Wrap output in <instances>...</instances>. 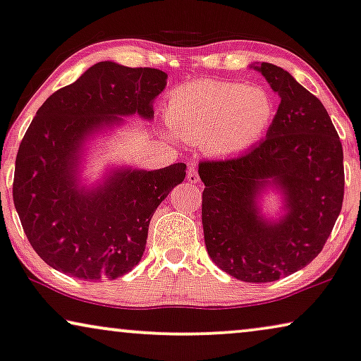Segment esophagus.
<instances>
[{
  "label": "esophagus",
  "instance_id": "esophagus-1",
  "mask_svg": "<svg viewBox=\"0 0 361 361\" xmlns=\"http://www.w3.org/2000/svg\"><path fill=\"white\" fill-rule=\"evenodd\" d=\"M186 180H188V183H198L200 181V176H198V171H196V166H190L188 168V173H186Z\"/></svg>",
  "mask_w": 361,
  "mask_h": 361
}]
</instances>
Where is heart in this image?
<instances>
[{
    "label": "heart",
    "mask_w": 361,
    "mask_h": 361,
    "mask_svg": "<svg viewBox=\"0 0 361 361\" xmlns=\"http://www.w3.org/2000/svg\"><path fill=\"white\" fill-rule=\"evenodd\" d=\"M275 103L267 90L230 81L195 80L173 91L166 123L178 138L213 158H233L267 135Z\"/></svg>",
    "instance_id": "obj_1"
}]
</instances>
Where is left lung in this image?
I'll list each match as a JSON object with an SVG mask.
<instances>
[{
	"label": "left lung",
	"instance_id": "obj_1",
	"mask_svg": "<svg viewBox=\"0 0 361 361\" xmlns=\"http://www.w3.org/2000/svg\"><path fill=\"white\" fill-rule=\"evenodd\" d=\"M262 73L280 97L267 138L233 159L200 163L204 183V245L216 267L236 280L267 283L318 257L343 204V148L325 106L288 71ZM271 189L282 198L276 219L262 213Z\"/></svg>",
	"mask_w": 361,
	"mask_h": 361
}]
</instances>
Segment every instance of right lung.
Segmentation results:
<instances>
[{
  "label": "right lung",
  "instance_id": "1",
  "mask_svg": "<svg viewBox=\"0 0 361 361\" xmlns=\"http://www.w3.org/2000/svg\"><path fill=\"white\" fill-rule=\"evenodd\" d=\"M166 73L99 61L36 111L16 154L13 202L28 241L54 270L81 280L120 278L143 257L153 213L185 180L186 165L111 166L83 183L88 145L125 125L152 121Z\"/></svg>",
  "mask_w": 361,
  "mask_h": 361
}]
</instances>
